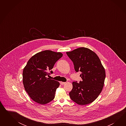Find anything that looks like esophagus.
<instances>
[{"mask_svg":"<svg viewBox=\"0 0 126 126\" xmlns=\"http://www.w3.org/2000/svg\"><path fill=\"white\" fill-rule=\"evenodd\" d=\"M60 84L61 85H63V84H65V82H60Z\"/></svg>","mask_w":126,"mask_h":126,"instance_id":"1","label":"esophagus"}]
</instances>
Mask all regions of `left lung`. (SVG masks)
<instances>
[{
    "instance_id": "obj_1",
    "label": "left lung",
    "mask_w": 126,
    "mask_h": 126,
    "mask_svg": "<svg viewBox=\"0 0 126 126\" xmlns=\"http://www.w3.org/2000/svg\"><path fill=\"white\" fill-rule=\"evenodd\" d=\"M72 61L76 72H81L82 81L73 82V89L69 93L75 103L84 105L92 103L103 89L105 71L99 57L93 51L81 47L66 53Z\"/></svg>"
}]
</instances>
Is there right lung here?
<instances>
[{"label":"right lung","mask_w":126,"mask_h":126,"mask_svg":"<svg viewBox=\"0 0 126 126\" xmlns=\"http://www.w3.org/2000/svg\"><path fill=\"white\" fill-rule=\"evenodd\" d=\"M62 56L60 52L45 50L36 53L28 61L23 70V83L25 91L35 102L45 104L54 98L60 83L47 76L49 71L53 73L51 70Z\"/></svg>","instance_id":"obj_1"}]
</instances>
